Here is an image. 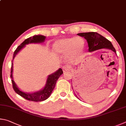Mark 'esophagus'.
Returning <instances> with one entry per match:
<instances>
[{"label": "esophagus", "mask_w": 126, "mask_h": 126, "mask_svg": "<svg viewBox=\"0 0 126 126\" xmlns=\"http://www.w3.org/2000/svg\"><path fill=\"white\" fill-rule=\"evenodd\" d=\"M70 69V67L68 66H63V70L64 73H65V72H67V71H69Z\"/></svg>", "instance_id": "esophagus-1"}]
</instances>
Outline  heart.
Here are the masks:
<instances>
[{
    "label": "heart",
    "mask_w": 126,
    "mask_h": 126,
    "mask_svg": "<svg viewBox=\"0 0 126 126\" xmlns=\"http://www.w3.org/2000/svg\"><path fill=\"white\" fill-rule=\"evenodd\" d=\"M85 46V42L82 37H71L56 41L54 44V49L58 54L69 52L70 57H76L82 54Z\"/></svg>",
    "instance_id": "1"
}]
</instances>
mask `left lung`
<instances>
[{"label": "left lung", "mask_w": 126, "mask_h": 126, "mask_svg": "<svg viewBox=\"0 0 126 126\" xmlns=\"http://www.w3.org/2000/svg\"><path fill=\"white\" fill-rule=\"evenodd\" d=\"M79 36H82L86 40L89 46V51L92 52L101 48H108L113 51L116 54L115 48L112 43L102 35L96 32L79 33Z\"/></svg>", "instance_id": "left-lung-1"}]
</instances>
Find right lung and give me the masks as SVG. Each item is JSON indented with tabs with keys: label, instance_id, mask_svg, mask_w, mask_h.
Returning a JSON list of instances; mask_svg holds the SVG:
<instances>
[{
	"label": "right lung",
	"instance_id": "obj_1",
	"mask_svg": "<svg viewBox=\"0 0 126 126\" xmlns=\"http://www.w3.org/2000/svg\"><path fill=\"white\" fill-rule=\"evenodd\" d=\"M45 36H43V35H34V36H33L32 37H30L25 40L24 42H23V43L16 48V49L15 50L14 55H13V60H14L15 56H16V55L19 52V51L22 48H23L26 44L30 43H43V42H44V40H45ZM13 66V63L12 60V67H11L10 78L12 79V82L13 89H14L15 92H16V94H19V95L21 96V97H23V98L26 99V100L30 101H35V102L43 101L46 100L47 98L49 97L50 94L52 93L53 90H54L55 87V85H56V83L57 80H58L59 77L63 74V70L61 69H59L57 71L55 72V73H53L52 74L48 76L45 86L44 87L43 90H41V91L34 92V93H26V92H24L20 91V90L17 87L16 84H15L14 82V81H13L12 76Z\"/></svg>",
	"mask_w": 126,
	"mask_h": 126
}]
</instances>
